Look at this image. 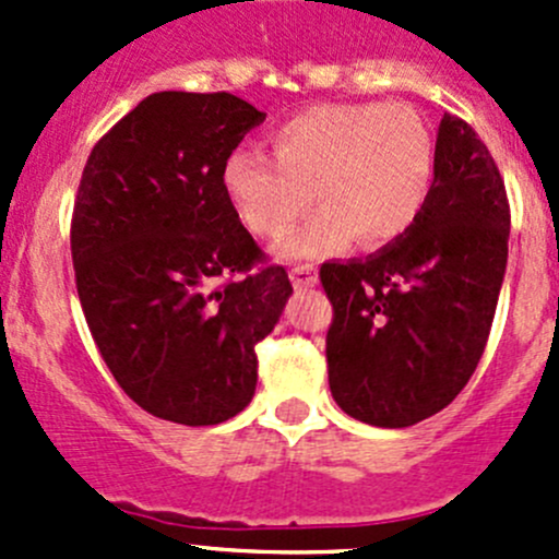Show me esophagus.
I'll return each mask as SVG.
<instances>
[{
  "instance_id": "34e87169",
  "label": "esophagus",
  "mask_w": 559,
  "mask_h": 559,
  "mask_svg": "<svg viewBox=\"0 0 559 559\" xmlns=\"http://www.w3.org/2000/svg\"><path fill=\"white\" fill-rule=\"evenodd\" d=\"M289 278L297 289H308V286L319 284V270H316L313 264H295V267L289 270Z\"/></svg>"
}]
</instances>
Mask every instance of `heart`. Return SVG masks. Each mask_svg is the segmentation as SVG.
<instances>
[{
  "mask_svg": "<svg viewBox=\"0 0 559 559\" xmlns=\"http://www.w3.org/2000/svg\"><path fill=\"white\" fill-rule=\"evenodd\" d=\"M270 148L273 159L257 148L233 151L222 186L257 238H281L308 202L319 205L275 248L284 259L326 257L354 235L365 246L397 238L425 207L436 173L430 127L400 103L313 105L278 123Z\"/></svg>",
  "mask_w": 559,
  "mask_h": 559,
  "instance_id": "b5f03b06",
  "label": "heart"
}]
</instances>
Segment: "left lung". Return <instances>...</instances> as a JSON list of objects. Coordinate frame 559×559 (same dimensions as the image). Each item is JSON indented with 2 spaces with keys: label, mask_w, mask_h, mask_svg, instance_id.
Returning <instances> with one entry per match:
<instances>
[{
  "label": "left lung",
  "mask_w": 559,
  "mask_h": 559,
  "mask_svg": "<svg viewBox=\"0 0 559 559\" xmlns=\"http://www.w3.org/2000/svg\"><path fill=\"white\" fill-rule=\"evenodd\" d=\"M498 165L462 118L443 116L416 222L365 259L321 264L332 302L335 403L373 427H411L462 392L487 346L509 262Z\"/></svg>",
  "instance_id": "left-lung-1"
}]
</instances>
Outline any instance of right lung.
Wrapping results in <instances>:
<instances>
[{
    "mask_svg": "<svg viewBox=\"0 0 559 559\" xmlns=\"http://www.w3.org/2000/svg\"><path fill=\"white\" fill-rule=\"evenodd\" d=\"M264 121L235 94L159 92L94 145L72 213L88 330L118 386L165 421L233 419L292 295L240 224L224 159Z\"/></svg>",
    "mask_w": 559,
    "mask_h": 559,
    "instance_id": "obj_1",
    "label": "right lung"
}]
</instances>
